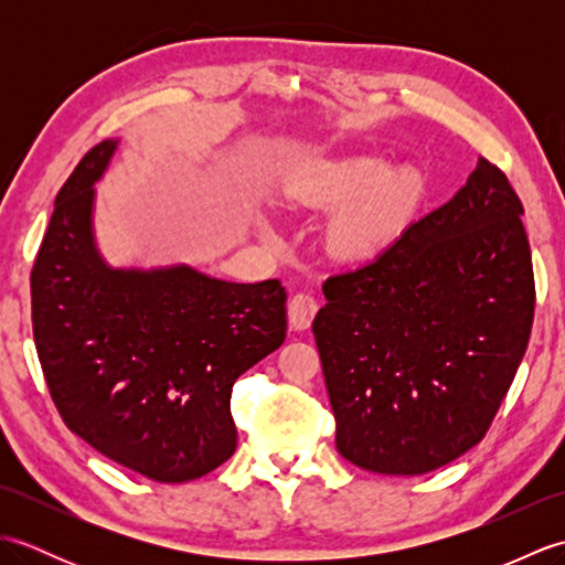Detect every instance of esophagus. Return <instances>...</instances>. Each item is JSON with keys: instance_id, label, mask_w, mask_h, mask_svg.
Listing matches in <instances>:
<instances>
[{"instance_id": "34e87169", "label": "esophagus", "mask_w": 565, "mask_h": 565, "mask_svg": "<svg viewBox=\"0 0 565 565\" xmlns=\"http://www.w3.org/2000/svg\"><path fill=\"white\" fill-rule=\"evenodd\" d=\"M318 313V298L313 294H296L289 301V326L294 330H308Z\"/></svg>"}]
</instances>
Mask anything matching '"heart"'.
Masks as SVG:
<instances>
[{"label": "heart", "mask_w": 565, "mask_h": 565, "mask_svg": "<svg viewBox=\"0 0 565 565\" xmlns=\"http://www.w3.org/2000/svg\"><path fill=\"white\" fill-rule=\"evenodd\" d=\"M423 194L425 179L417 167L386 170L379 158H354L310 179L301 199L318 209H340L326 235L332 255L369 259L403 233Z\"/></svg>", "instance_id": "1"}]
</instances>
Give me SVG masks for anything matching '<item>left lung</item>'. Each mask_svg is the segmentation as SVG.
<instances>
[{
  "instance_id": "8db88e82",
  "label": "left lung",
  "mask_w": 565,
  "mask_h": 565,
  "mask_svg": "<svg viewBox=\"0 0 565 565\" xmlns=\"http://www.w3.org/2000/svg\"><path fill=\"white\" fill-rule=\"evenodd\" d=\"M522 213L481 158L454 199L322 284L313 334L347 461L419 476L486 437L534 320Z\"/></svg>"
}]
</instances>
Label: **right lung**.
Returning <instances> with one entry per match:
<instances>
[{"label":"right lung","instance_id":"right-lung-1","mask_svg":"<svg viewBox=\"0 0 565 565\" xmlns=\"http://www.w3.org/2000/svg\"><path fill=\"white\" fill-rule=\"evenodd\" d=\"M116 148L94 146L57 191L31 271L33 340L77 437L152 481L186 483L233 456V383L281 347L286 289L186 264L109 267L94 239V184Z\"/></svg>","mask_w":565,"mask_h":565}]
</instances>
